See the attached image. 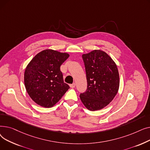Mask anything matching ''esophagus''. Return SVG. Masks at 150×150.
Returning <instances> with one entry per match:
<instances>
[{
  "label": "esophagus",
  "mask_w": 150,
  "mask_h": 150,
  "mask_svg": "<svg viewBox=\"0 0 150 150\" xmlns=\"http://www.w3.org/2000/svg\"><path fill=\"white\" fill-rule=\"evenodd\" d=\"M70 88H75V83H73V84H70Z\"/></svg>",
  "instance_id": "esophagus-1"
}]
</instances>
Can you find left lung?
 I'll return each mask as SVG.
<instances>
[{
  "mask_svg": "<svg viewBox=\"0 0 150 150\" xmlns=\"http://www.w3.org/2000/svg\"><path fill=\"white\" fill-rule=\"evenodd\" d=\"M87 89L80 93V99L90 111L106 107L119 91L120 79L117 65L105 52L94 50L83 54Z\"/></svg>",
  "mask_w": 150,
  "mask_h": 150,
  "instance_id": "obj_1",
  "label": "left lung"
}]
</instances>
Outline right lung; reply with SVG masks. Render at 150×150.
<instances>
[{
	"mask_svg": "<svg viewBox=\"0 0 150 150\" xmlns=\"http://www.w3.org/2000/svg\"><path fill=\"white\" fill-rule=\"evenodd\" d=\"M67 53L47 49L38 53L24 73L26 91L35 103L44 108L53 106L70 88L63 80L60 66L68 58Z\"/></svg>",
	"mask_w": 150,
	"mask_h": 150,
	"instance_id": "obj_1",
	"label": "right lung"
}]
</instances>
